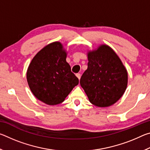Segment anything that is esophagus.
Returning <instances> with one entry per match:
<instances>
[{
    "label": "esophagus",
    "mask_w": 150,
    "mask_h": 150,
    "mask_svg": "<svg viewBox=\"0 0 150 150\" xmlns=\"http://www.w3.org/2000/svg\"><path fill=\"white\" fill-rule=\"evenodd\" d=\"M76 76H77L79 79H80V78H81V74H80V73H77V74H76Z\"/></svg>",
    "instance_id": "esophagus-1"
}]
</instances>
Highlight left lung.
<instances>
[{
	"label": "left lung",
	"mask_w": 150,
	"mask_h": 150,
	"mask_svg": "<svg viewBox=\"0 0 150 150\" xmlns=\"http://www.w3.org/2000/svg\"><path fill=\"white\" fill-rule=\"evenodd\" d=\"M88 67L80 84L93 105L111 106L120 99L128 84V73L113 50L101 45L88 53Z\"/></svg>",
	"instance_id": "1"
}]
</instances>
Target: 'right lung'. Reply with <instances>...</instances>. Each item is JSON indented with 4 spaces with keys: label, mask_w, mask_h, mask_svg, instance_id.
Segmentation results:
<instances>
[{
    "label": "right lung",
    "mask_w": 150,
    "mask_h": 150,
    "mask_svg": "<svg viewBox=\"0 0 150 150\" xmlns=\"http://www.w3.org/2000/svg\"><path fill=\"white\" fill-rule=\"evenodd\" d=\"M60 42L46 45L33 58L27 71L30 90L38 99L49 105L62 103L76 85L79 79L66 62Z\"/></svg>",
    "instance_id": "add662e5"
}]
</instances>
